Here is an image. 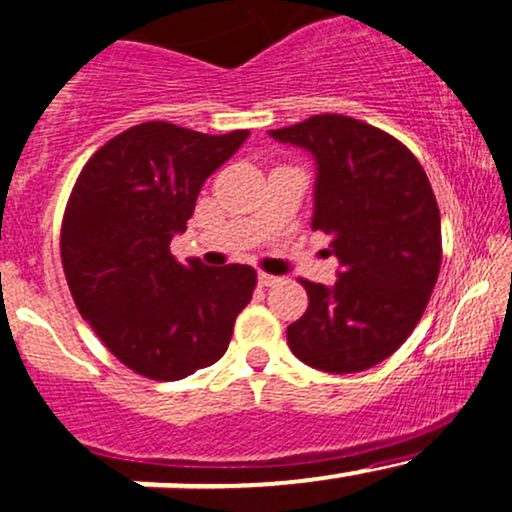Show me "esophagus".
<instances>
[{
    "label": "esophagus",
    "instance_id": "obj_1",
    "mask_svg": "<svg viewBox=\"0 0 512 512\" xmlns=\"http://www.w3.org/2000/svg\"><path fill=\"white\" fill-rule=\"evenodd\" d=\"M257 282H260V286H274V284H279V282H282V279H279V277H274V274L260 272V274H257Z\"/></svg>",
    "mask_w": 512,
    "mask_h": 512
}]
</instances>
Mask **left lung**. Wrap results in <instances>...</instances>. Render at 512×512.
<instances>
[{"mask_svg":"<svg viewBox=\"0 0 512 512\" xmlns=\"http://www.w3.org/2000/svg\"><path fill=\"white\" fill-rule=\"evenodd\" d=\"M316 157L313 230L330 235L333 286L301 279L306 313L286 328L291 352L330 374L384 362L423 318L442 262L430 179L401 140L342 114L269 131Z\"/></svg>","mask_w":512,"mask_h":512,"instance_id":"8db88e82","label":"left lung"}]
</instances>
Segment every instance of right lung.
I'll return each instance as SVG.
<instances>
[{
	"label": "right lung",
	"mask_w": 512,
	"mask_h": 512,
	"mask_svg": "<svg viewBox=\"0 0 512 512\" xmlns=\"http://www.w3.org/2000/svg\"><path fill=\"white\" fill-rule=\"evenodd\" d=\"M250 131L167 121L128 128L89 157L63 216L60 255L80 316L128 369L177 381L218 362L257 272L174 260L196 196Z\"/></svg>",
	"instance_id": "obj_1"
}]
</instances>
